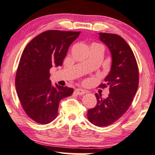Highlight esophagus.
Wrapping results in <instances>:
<instances>
[{"mask_svg":"<svg viewBox=\"0 0 155 155\" xmlns=\"http://www.w3.org/2000/svg\"><path fill=\"white\" fill-rule=\"evenodd\" d=\"M75 92L78 95H83L84 94H86V91L82 89V88H76V89L75 90Z\"/></svg>","mask_w":155,"mask_h":155,"instance_id":"34e87169","label":"esophagus"}]
</instances>
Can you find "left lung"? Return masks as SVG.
<instances>
[{"label": "left lung", "mask_w": 155, "mask_h": 155, "mask_svg": "<svg viewBox=\"0 0 155 155\" xmlns=\"http://www.w3.org/2000/svg\"><path fill=\"white\" fill-rule=\"evenodd\" d=\"M99 39L110 51L112 64L110 72L101 84L109 87V95L103 99L96 94L97 104L88 110V118L93 124L104 127L118 120L130 106L139 84V71L135 55L128 44L120 36L98 33Z\"/></svg>", "instance_id": "left-lung-1"}]
</instances>
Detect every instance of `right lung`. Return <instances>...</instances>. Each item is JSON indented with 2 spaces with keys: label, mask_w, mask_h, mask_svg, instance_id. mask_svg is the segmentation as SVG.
Segmentation results:
<instances>
[{
  "label": "right lung",
  "mask_w": 155,
  "mask_h": 155,
  "mask_svg": "<svg viewBox=\"0 0 155 155\" xmlns=\"http://www.w3.org/2000/svg\"><path fill=\"white\" fill-rule=\"evenodd\" d=\"M80 33L45 31L33 38L23 50L16 73V91L27 115L37 123L47 124L54 120L60 101L74 91L67 86H53L49 69L62 65L68 49Z\"/></svg>",
  "instance_id": "add662e5"
}]
</instances>
